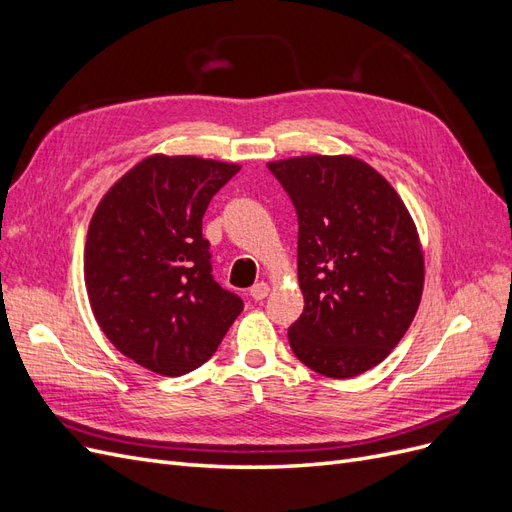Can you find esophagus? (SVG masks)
I'll list each match as a JSON object with an SVG mask.
<instances>
[{"instance_id":"esophagus-1","label":"esophagus","mask_w":512,"mask_h":512,"mask_svg":"<svg viewBox=\"0 0 512 512\" xmlns=\"http://www.w3.org/2000/svg\"><path fill=\"white\" fill-rule=\"evenodd\" d=\"M269 294V284H265V282H258V284H254L252 288H250V297L254 299V301H262Z\"/></svg>"}]
</instances>
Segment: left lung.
Listing matches in <instances>:
<instances>
[{"label": "left lung", "mask_w": 512, "mask_h": 512, "mask_svg": "<svg viewBox=\"0 0 512 512\" xmlns=\"http://www.w3.org/2000/svg\"><path fill=\"white\" fill-rule=\"evenodd\" d=\"M299 218L305 299L288 329L297 359L327 378H354L391 354L423 297L425 258L404 200L352 156L267 164Z\"/></svg>", "instance_id": "1"}]
</instances>
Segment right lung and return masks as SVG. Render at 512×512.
Listing matches in <instances>:
<instances>
[{"instance_id": "add662e5", "label": "right lung", "mask_w": 512, "mask_h": 512, "mask_svg": "<svg viewBox=\"0 0 512 512\" xmlns=\"http://www.w3.org/2000/svg\"><path fill=\"white\" fill-rule=\"evenodd\" d=\"M239 164L153 153L117 179L91 215L85 286L121 354L183 376L218 350L243 301L211 275L203 215Z\"/></svg>"}]
</instances>
